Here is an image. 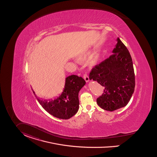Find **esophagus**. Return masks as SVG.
<instances>
[{
	"label": "esophagus",
	"mask_w": 157,
	"mask_h": 157,
	"mask_svg": "<svg viewBox=\"0 0 157 157\" xmlns=\"http://www.w3.org/2000/svg\"><path fill=\"white\" fill-rule=\"evenodd\" d=\"M83 78L85 80V81H86L87 83L89 82V76H88L87 74H85L83 75Z\"/></svg>",
	"instance_id": "obj_1"
}]
</instances>
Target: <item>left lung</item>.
Here are the masks:
<instances>
[{"label": "left lung", "instance_id": "1", "mask_svg": "<svg viewBox=\"0 0 157 157\" xmlns=\"http://www.w3.org/2000/svg\"><path fill=\"white\" fill-rule=\"evenodd\" d=\"M113 54L92 69L90 80L104 86V92L97 100L102 109L113 111L126 106L135 90V77L132 59L118 37Z\"/></svg>", "mask_w": 157, "mask_h": 157}]
</instances>
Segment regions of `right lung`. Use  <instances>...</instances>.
I'll use <instances>...</instances> for the list:
<instances>
[{
    "mask_svg": "<svg viewBox=\"0 0 157 157\" xmlns=\"http://www.w3.org/2000/svg\"><path fill=\"white\" fill-rule=\"evenodd\" d=\"M86 84L82 77L71 75L65 78L62 94L54 99L42 100L34 94L42 107L55 117L67 120L75 115L79 108L78 93Z\"/></svg>",
    "mask_w": 157,
    "mask_h": 157,
    "instance_id": "right-lung-1",
    "label": "right lung"
}]
</instances>
